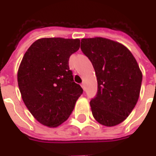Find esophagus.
Instances as JSON below:
<instances>
[{"instance_id":"1","label":"esophagus","mask_w":156,"mask_h":156,"mask_svg":"<svg viewBox=\"0 0 156 156\" xmlns=\"http://www.w3.org/2000/svg\"><path fill=\"white\" fill-rule=\"evenodd\" d=\"M81 87H82V89L85 90V84H84V83H82V84H81Z\"/></svg>"}]
</instances>
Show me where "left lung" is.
I'll use <instances>...</instances> for the list:
<instances>
[{"label": "left lung", "mask_w": 156, "mask_h": 156, "mask_svg": "<svg viewBox=\"0 0 156 156\" xmlns=\"http://www.w3.org/2000/svg\"><path fill=\"white\" fill-rule=\"evenodd\" d=\"M81 49L97 77L98 91L90 102L94 118L106 126L121 123L140 97L143 75L137 62L123 45L103 37L82 38Z\"/></svg>", "instance_id": "1"}]
</instances>
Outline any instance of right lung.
<instances>
[{"label": "right lung", "mask_w": 156, "mask_h": 156, "mask_svg": "<svg viewBox=\"0 0 156 156\" xmlns=\"http://www.w3.org/2000/svg\"><path fill=\"white\" fill-rule=\"evenodd\" d=\"M79 39L41 38L25 52L17 82L25 106L40 123L56 127L65 122L83 92L74 82L69 59Z\"/></svg>", "instance_id": "right-lung-1"}]
</instances>
